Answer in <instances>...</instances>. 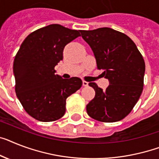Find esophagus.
<instances>
[{
    "label": "esophagus",
    "mask_w": 159,
    "mask_h": 159,
    "mask_svg": "<svg viewBox=\"0 0 159 159\" xmlns=\"http://www.w3.org/2000/svg\"><path fill=\"white\" fill-rule=\"evenodd\" d=\"M89 85V83L87 82V81H83V86H84V87H86V86H88Z\"/></svg>",
    "instance_id": "1"
}]
</instances>
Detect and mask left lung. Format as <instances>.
I'll use <instances>...</instances> for the list:
<instances>
[{"instance_id":"obj_1","label":"left lung","mask_w":159,"mask_h":159,"mask_svg":"<svg viewBox=\"0 0 159 159\" xmlns=\"http://www.w3.org/2000/svg\"><path fill=\"white\" fill-rule=\"evenodd\" d=\"M80 32L93 52L98 69L104 70L102 74L110 82L106 90L89 83L95 97L86 106L88 115L104 123L119 121L132 111L141 95L144 58L134 42L120 31L101 27Z\"/></svg>"}]
</instances>
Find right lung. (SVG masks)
I'll return each instance as SVG.
<instances>
[{"instance_id":"right-lung-1","label":"right lung","mask_w":159,"mask_h":159,"mask_svg":"<svg viewBox=\"0 0 159 159\" xmlns=\"http://www.w3.org/2000/svg\"><path fill=\"white\" fill-rule=\"evenodd\" d=\"M80 31L51 24L31 32L23 40L14 61L15 92L26 112L36 120L52 122L66 112V98L80 89L82 80L55 75L63 49Z\"/></svg>"}]
</instances>
